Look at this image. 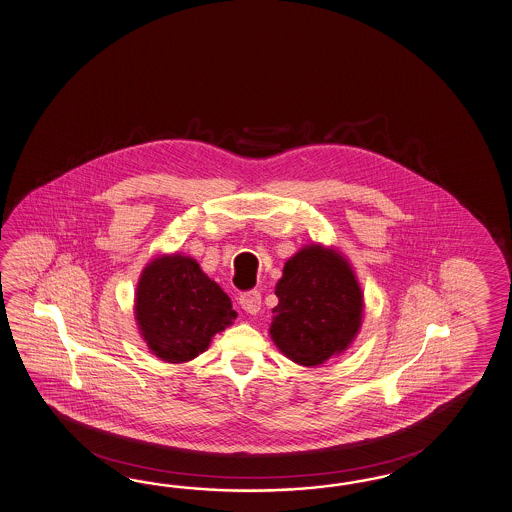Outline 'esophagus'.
<instances>
[{
	"instance_id": "34e87169",
	"label": "esophagus",
	"mask_w": 512,
	"mask_h": 512,
	"mask_svg": "<svg viewBox=\"0 0 512 512\" xmlns=\"http://www.w3.org/2000/svg\"><path fill=\"white\" fill-rule=\"evenodd\" d=\"M240 305L242 309L249 313V315H257L259 309H261V292L259 291H248L240 294Z\"/></svg>"
}]
</instances>
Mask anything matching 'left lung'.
Here are the masks:
<instances>
[{
	"label": "left lung",
	"mask_w": 512,
	"mask_h": 512,
	"mask_svg": "<svg viewBox=\"0 0 512 512\" xmlns=\"http://www.w3.org/2000/svg\"><path fill=\"white\" fill-rule=\"evenodd\" d=\"M270 335L294 363L315 367L337 356L360 330L363 294L350 264L322 246L298 251L277 281Z\"/></svg>",
	"instance_id": "1"
}]
</instances>
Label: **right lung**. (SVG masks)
I'll use <instances>...</instances> for the list:
<instances>
[{
    "label": "right lung",
    "instance_id": "add662e5",
    "mask_svg": "<svg viewBox=\"0 0 512 512\" xmlns=\"http://www.w3.org/2000/svg\"><path fill=\"white\" fill-rule=\"evenodd\" d=\"M139 332L152 352L169 363L194 360L214 333L236 318L220 285L190 257L169 255L141 274L136 294Z\"/></svg>",
    "mask_w": 512,
    "mask_h": 512
}]
</instances>
